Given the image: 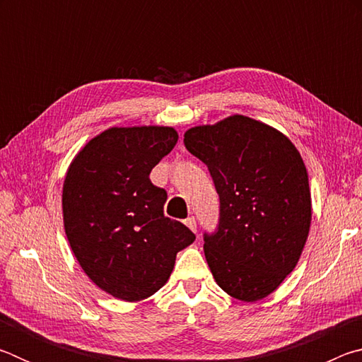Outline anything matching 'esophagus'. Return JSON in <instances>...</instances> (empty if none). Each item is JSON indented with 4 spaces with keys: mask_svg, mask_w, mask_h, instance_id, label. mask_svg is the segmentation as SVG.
Segmentation results:
<instances>
[{
    "mask_svg": "<svg viewBox=\"0 0 362 362\" xmlns=\"http://www.w3.org/2000/svg\"><path fill=\"white\" fill-rule=\"evenodd\" d=\"M185 225H187L188 228L192 230L193 233H196V220H194V217H188V218L185 220Z\"/></svg>",
    "mask_w": 362,
    "mask_h": 362,
    "instance_id": "34e87169",
    "label": "esophagus"
}]
</instances>
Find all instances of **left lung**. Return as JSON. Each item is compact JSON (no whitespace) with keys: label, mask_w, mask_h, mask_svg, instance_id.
Listing matches in <instances>:
<instances>
[{"label":"left lung","mask_w":362,"mask_h":362,"mask_svg":"<svg viewBox=\"0 0 362 362\" xmlns=\"http://www.w3.org/2000/svg\"><path fill=\"white\" fill-rule=\"evenodd\" d=\"M183 142L220 196L217 233L204 235L214 279L241 302L268 297L296 268L310 233L302 156L283 132L244 115L189 127Z\"/></svg>","instance_id":"obj_1"}]
</instances>
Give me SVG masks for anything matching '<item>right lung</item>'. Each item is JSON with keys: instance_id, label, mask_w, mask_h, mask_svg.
Instances as JSON below:
<instances>
[{"instance_id": "1", "label": "right lung", "mask_w": 362, "mask_h": 362, "mask_svg": "<svg viewBox=\"0 0 362 362\" xmlns=\"http://www.w3.org/2000/svg\"><path fill=\"white\" fill-rule=\"evenodd\" d=\"M177 140L170 126H115L90 139L66 169V240L88 278L115 298L151 297L168 283L177 252L196 238L164 216L168 193L150 180Z\"/></svg>"}]
</instances>
